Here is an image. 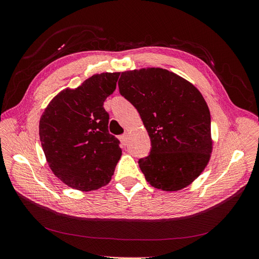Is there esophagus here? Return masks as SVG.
Segmentation results:
<instances>
[{
  "label": "esophagus",
  "instance_id": "esophagus-1",
  "mask_svg": "<svg viewBox=\"0 0 259 259\" xmlns=\"http://www.w3.org/2000/svg\"><path fill=\"white\" fill-rule=\"evenodd\" d=\"M120 140H121L122 144H123L124 146H126L127 143H128V135H127V134L121 135V136H120Z\"/></svg>",
  "mask_w": 259,
  "mask_h": 259
}]
</instances>
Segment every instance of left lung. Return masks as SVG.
I'll list each match as a JSON object with an SVG mask.
<instances>
[{
  "label": "left lung",
  "instance_id": "left-lung-1",
  "mask_svg": "<svg viewBox=\"0 0 259 259\" xmlns=\"http://www.w3.org/2000/svg\"><path fill=\"white\" fill-rule=\"evenodd\" d=\"M120 94L134 106L151 140L139 167L152 187L177 191L204 170L210 158V113L190 82L168 70L122 72Z\"/></svg>",
  "mask_w": 259,
  "mask_h": 259
}]
</instances>
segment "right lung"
Wrapping results in <instances>:
<instances>
[{"label":"right lung","mask_w":259,"mask_h":259,"mask_svg":"<svg viewBox=\"0 0 259 259\" xmlns=\"http://www.w3.org/2000/svg\"><path fill=\"white\" fill-rule=\"evenodd\" d=\"M120 72L94 74L79 88L66 89L46 107L38 134L53 173L67 186L92 191L111 180L122 150L108 131L104 101Z\"/></svg>","instance_id":"1"}]
</instances>
